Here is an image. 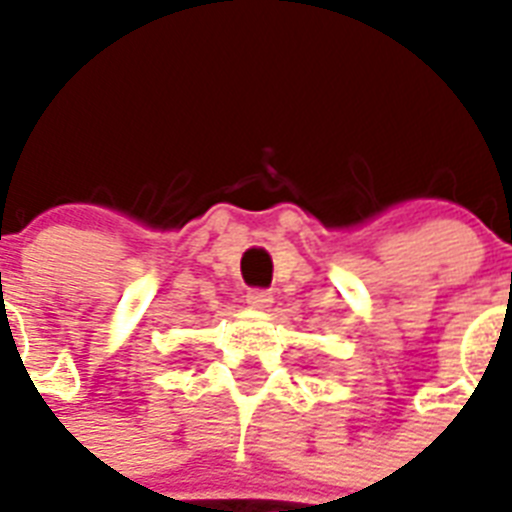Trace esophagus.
Listing matches in <instances>:
<instances>
[{"instance_id": "obj_1", "label": "esophagus", "mask_w": 512, "mask_h": 512, "mask_svg": "<svg viewBox=\"0 0 512 512\" xmlns=\"http://www.w3.org/2000/svg\"><path fill=\"white\" fill-rule=\"evenodd\" d=\"M273 295L268 289H249L247 292V305L249 308H255V311H265V308H271Z\"/></svg>"}]
</instances>
